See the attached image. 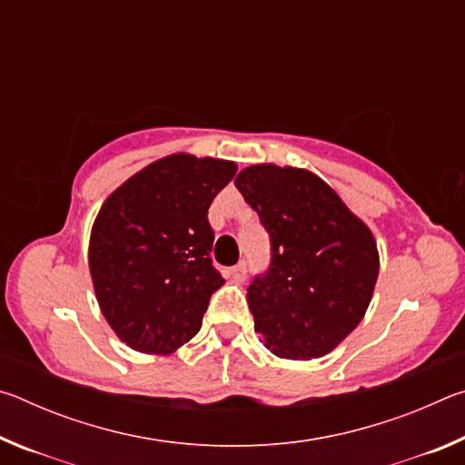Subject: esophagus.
Segmentation results:
<instances>
[{
	"label": "esophagus",
	"instance_id": "esophagus-1",
	"mask_svg": "<svg viewBox=\"0 0 465 465\" xmlns=\"http://www.w3.org/2000/svg\"><path fill=\"white\" fill-rule=\"evenodd\" d=\"M246 272H248V266H246V262H238L232 269V279H233V282H243L246 281Z\"/></svg>",
	"mask_w": 465,
	"mask_h": 465
}]
</instances>
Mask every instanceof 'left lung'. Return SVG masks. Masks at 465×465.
Returning a JSON list of instances; mask_svg holds the SVG:
<instances>
[{
  "label": "left lung",
  "instance_id": "8db88e82",
  "mask_svg": "<svg viewBox=\"0 0 465 465\" xmlns=\"http://www.w3.org/2000/svg\"><path fill=\"white\" fill-rule=\"evenodd\" d=\"M233 184L271 235V269L248 287L254 330L281 359L328 355L371 303L380 274L371 230L310 170L254 163Z\"/></svg>",
  "mask_w": 465,
  "mask_h": 465
}]
</instances>
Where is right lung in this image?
I'll use <instances>...</instances> for the list:
<instances>
[{
    "instance_id": "add662e5",
    "label": "right lung",
    "mask_w": 465,
    "mask_h": 465,
    "mask_svg": "<svg viewBox=\"0 0 465 465\" xmlns=\"http://www.w3.org/2000/svg\"><path fill=\"white\" fill-rule=\"evenodd\" d=\"M235 170V162L172 153L102 203L88 248L94 293L133 351L170 355L201 330L225 282L211 264L207 211Z\"/></svg>"
}]
</instances>
